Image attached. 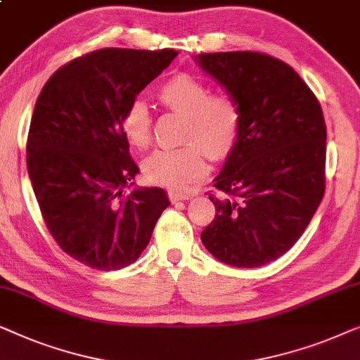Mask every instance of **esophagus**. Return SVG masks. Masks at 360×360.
I'll return each instance as SVG.
<instances>
[{"label": "esophagus", "mask_w": 360, "mask_h": 360, "mask_svg": "<svg viewBox=\"0 0 360 360\" xmlns=\"http://www.w3.org/2000/svg\"><path fill=\"white\" fill-rule=\"evenodd\" d=\"M169 195V200L171 202H178V200H187L191 199V194H187V192H179V191H169L168 192Z\"/></svg>", "instance_id": "obj_1"}]
</instances>
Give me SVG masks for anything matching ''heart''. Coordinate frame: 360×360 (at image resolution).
I'll return each instance as SVG.
<instances>
[{"label":"heart","mask_w":360,"mask_h":360,"mask_svg":"<svg viewBox=\"0 0 360 360\" xmlns=\"http://www.w3.org/2000/svg\"><path fill=\"white\" fill-rule=\"evenodd\" d=\"M210 86L191 73H178L165 81L158 98L166 108L186 117L178 148H158L143 161V174L158 186L181 189L204 176L205 156L219 161L235 148L241 131V109L231 94H210ZM122 131L135 148L150 145L151 114L143 101H131L122 115Z\"/></svg>","instance_id":"obj_1"}]
</instances>
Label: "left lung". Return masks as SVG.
Listing matches in <instances>:
<instances>
[{"instance_id": "1", "label": "left lung", "mask_w": 360, "mask_h": 360, "mask_svg": "<svg viewBox=\"0 0 360 360\" xmlns=\"http://www.w3.org/2000/svg\"><path fill=\"white\" fill-rule=\"evenodd\" d=\"M236 99L241 131L210 195L215 219L200 240L235 267H259L295 245L325 194L326 125L295 70L257 52L195 55Z\"/></svg>"}]
</instances>
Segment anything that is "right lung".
<instances>
[{
	"label": "right lung",
	"mask_w": 360,
	"mask_h": 360,
	"mask_svg": "<svg viewBox=\"0 0 360 360\" xmlns=\"http://www.w3.org/2000/svg\"><path fill=\"white\" fill-rule=\"evenodd\" d=\"M176 55L96 50L58 68L35 103L26 148L35 199L58 246L93 269L139 259L169 205L161 187L124 191L140 169L120 122Z\"/></svg>",
	"instance_id": "add662e5"
}]
</instances>
